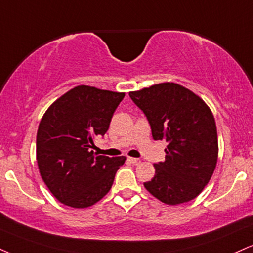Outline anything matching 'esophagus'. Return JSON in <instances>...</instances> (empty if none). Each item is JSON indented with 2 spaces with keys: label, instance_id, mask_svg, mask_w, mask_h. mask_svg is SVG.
Wrapping results in <instances>:
<instances>
[{
  "label": "esophagus",
  "instance_id": "34e87169",
  "mask_svg": "<svg viewBox=\"0 0 253 253\" xmlns=\"http://www.w3.org/2000/svg\"><path fill=\"white\" fill-rule=\"evenodd\" d=\"M127 161H129L130 164H134V165H135V164L139 163V159H136V158H130V157H128V158H127Z\"/></svg>",
  "mask_w": 253,
  "mask_h": 253
}]
</instances>
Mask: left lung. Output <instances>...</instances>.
Listing matches in <instances>:
<instances>
[{
  "mask_svg": "<svg viewBox=\"0 0 253 253\" xmlns=\"http://www.w3.org/2000/svg\"><path fill=\"white\" fill-rule=\"evenodd\" d=\"M144 112L154 140H166L165 161L146 190L169 205L190 202L208 185L218 159L217 127L211 109L187 88L173 82L130 92Z\"/></svg>",
  "mask_w": 253,
  "mask_h": 253,
  "instance_id": "obj_1",
  "label": "left lung"
}]
</instances>
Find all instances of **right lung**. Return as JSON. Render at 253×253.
<instances>
[{
    "label": "right lung",
    "mask_w": 253,
    "mask_h": 253,
    "mask_svg": "<svg viewBox=\"0 0 253 253\" xmlns=\"http://www.w3.org/2000/svg\"><path fill=\"white\" fill-rule=\"evenodd\" d=\"M125 93L78 86L47 109L36 135L40 174L53 196L71 208L84 209L111 190L126 158L94 156L96 136L107 132Z\"/></svg>",
    "instance_id": "1"
}]
</instances>
